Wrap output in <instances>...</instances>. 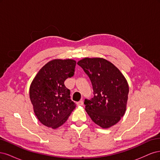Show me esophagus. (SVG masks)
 Returning a JSON list of instances; mask_svg holds the SVG:
<instances>
[{
  "label": "esophagus",
  "mask_w": 160,
  "mask_h": 160,
  "mask_svg": "<svg viewBox=\"0 0 160 160\" xmlns=\"http://www.w3.org/2000/svg\"><path fill=\"white\" fill-rule=\"evenodd\" d=\"M77 105H79V106H81V105H83V101L81 100L79 101H78V102H77Z\"/></svg>",
  "instance_id": "1"
}]
</instances>
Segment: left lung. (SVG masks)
Wrapping results in <instances>:
<instances>
[{"label":"left lung","instance_id":"obj_1","mask_svg":"<svg viewBox=\"0 0 160 160\" xmlns=\"http://www.w3.org/2000/svg\"><path fill=\"white\" fill-rule=\"evenodd\" d=\"M88 75L93 98L85 99L87 113L102 128L117 123L126 110L128 83L120 71L102 58H85L77 62Z\"/></svg>","mask_w":160,"mask_h":160}]
</instances>
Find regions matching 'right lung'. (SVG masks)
<instances>
[{
    "instance_id": "right-lung-1",
    "label": "right lung",
    "mask_w": 160,
    "mask_h": 160,
    "mask_svg": "<svg viewBox=\"0 0 160 160\" xmlns=\"http://www.w3.org/2000/svg\"><path fill=\"white\" fill-rule=\"evenodd\" d=\"M76 61L55 59L43 66L33 79L29 95L35 112L40 122L56 129L63 124L75 109L70 99V90L65 81L73 76Z\"/></svg>"
}]
</instances>
